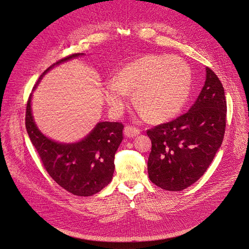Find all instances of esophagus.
Segmentation results:
<instances>
[{"instance_id": "obj_1", "label": "esophagus", "mask_w": 249, "mask_h": 249, "mask_svg": "<svg viewBox=\"0 0 249 249\" xmlns=\"http://www.w3.org/2000/svg\"><path fill=\"white\" fill-rule=\"evenodd\" d=\"M140 133H141L140 129H138L137 127H134V126H130V125L125 126V128H124L125 136L129 137V138H130V137L138 136Z\"/></svg>"}]
</instances>
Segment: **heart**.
I'll return each instance as SVG.
<instances>
[{
  "mask_svg": "<svg viewBox=\"0 0 249 249\" xmlns=\"http://www.w3.org/2000/svg\"><path fill=\"white\" fill-rule=\"evenodd\" d=\"M192 87V71L178 56L147 54L127 63L105 84L104 95L115 113H121L133 94L136 108L150 122H163L184 107Z\"/></svg>",
  "mask_w": 249,
  "mask_h": 249,
  "instance_id": "b5f03b06",
  "label": "heart"
}]
</instances>
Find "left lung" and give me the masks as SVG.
Wrapping results in <instances>:
<instances>
[{"mask_svg": "<svg viewBox=\"0 0 249 249\" xmlns=\"http://www.w3.org/2000/svg\"><path fill=\"white\" fill-rule=\"evenodd\" d=\"M226 118L224 87L206 67L204 87L189 111L146 130L152 142L147 160L151 182L170 192L197 182L223 143Z\"/></svg>", "mask_w": 249, "mask_h": 249, "instance_id": "obj_1", "label": "left lung"}]
</instances>
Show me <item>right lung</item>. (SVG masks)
<instances>
[{"mask_svg": "<svg viewBox=\"0 0 249 249\" xmlns=\"http://www.w3.org/2000/svg\"><path fill=\"white\" fill-rule=\"evenodd\" d=\"M81 54L73 53L55 62L41 73L37 83L54 65ZM31 96L26 103V131L52 179L68 193L81 197L93 196L107 186L113 177L114 155L123 140L124 125L120 122H100L82 141L72 144L57 143L36 127L31 111Z\"/></svg>", "mask_w": 249, "mask_h": 249, "instance_id": "add662e5", "label": "right lung"}]
</instances>
